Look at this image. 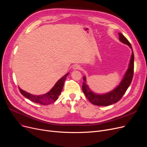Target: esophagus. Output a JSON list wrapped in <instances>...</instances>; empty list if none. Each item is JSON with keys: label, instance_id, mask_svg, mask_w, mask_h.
<instances>
[{"label": "esophagus", "instance_id": "obj_1", "mask_svg": "<svg viewBox=\"0 0 147 147\" xmlns=\"http://www.w3.org/2000/svg\"><path fill=\"white\" fill-rule=\"evenodd\" d=\"M73 69H79L80 68V65H79L78 64H75L73 66Z\"/></svg>", "mask_w": 147, "mask_h": 147}]
</instances>
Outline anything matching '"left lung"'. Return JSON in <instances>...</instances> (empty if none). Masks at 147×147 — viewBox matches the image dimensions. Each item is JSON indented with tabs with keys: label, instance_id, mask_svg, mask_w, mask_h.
Masks as SVG:
<instances>
[{
	"label": "left lung",
	"instance_id": "obj_1",
	"mask_svg": "<svg viewBox=\"0 0 147 147\" xmlns=\"http://www.w3.org/2000/svg\"><path fill=\"white\" fill-rule=\"evenodd\" d=\"M119 40L124 44L127 45L132 50L128 68L126 70L124 76L121 80L119 85H117L113 90L107 93L99 94L92 91L87 84L86 76H83L82 90L89 101L94 105L98 106H109L117 102L125 94L127 88L132 82L134 76V51L129 42L127 38L121 33H119Z\"/></svg>",
	"mask_w": 147,
	"mask_h": 147
}]
</instances>
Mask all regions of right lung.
Segmentation results:
<instances>
[{
  "instance_id": "obj_1",
  "label": "right lung",
  "mask_w": 147,
  "mask_h": 147,
  "mask_svg": "<svg viewBox=\"0 0 147 147\" xmlns=\"http://www.w3.org/2000/svg\"><path fill=\"white\" fill-rule=\"evenodd\" d=\"M68 74L69 73L65 74L64 76L62 77L59 80L57 81L53 87L45 94L40 95H33L26 92L25 90H23L20 87L19 90L23 96L30 100L31 101L44 105H50L53 103L58 99V96L61 93L62 90H63L64 82Z\"/></svg>"
}]
</instances>
